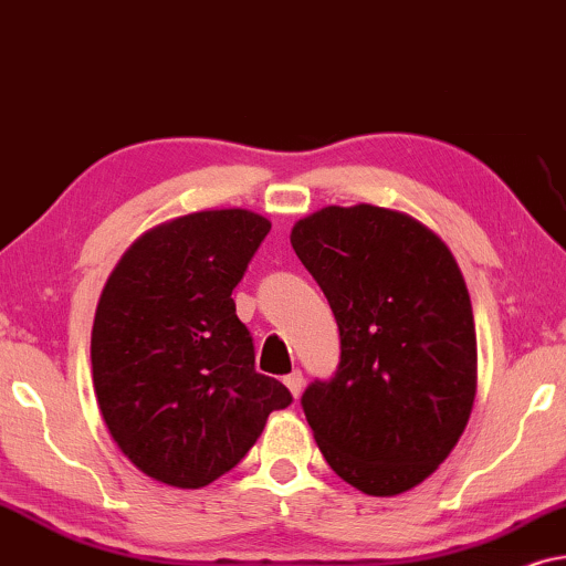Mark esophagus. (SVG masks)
Masks as SVG:
<instances>
[{
  "instance_id": "obj_1",
  "label": "esophagus",
  "mask_w": 566,
  "mask_h": 566,
  "mask_svg": "<svg viewBox=\"0 0 566 566\" xmlns=\"http://www.w3.org/2000/svg\"><path fill=\"white\" fill-rule=\"evenodd\" d=\"M284 386H287V388H290V394L297 398L300 394H303V386H305L303 373H300V370H292V373L287 375V378H284Z\"/></svg>"
}]
</instances>
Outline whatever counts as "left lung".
<instances>
[{
	"mask_svg": "<svg viewBox=\"0 0 566 566\" xmlns=\"http://www.w3.org/2000/svg\"><path fill=\"white\" fill-rule=\"evenodd\" d=\"M326 295L338 365L305 388L323 458L359 492H409L450 455L476 396V328L448 245L409 214L326 207L292 230Z\"/></svg>",
	"mask_w": 566,
	"mask_h": 566,
	"instance_id": "8db88e82",
	"label": "left lung"
}]
</instances>
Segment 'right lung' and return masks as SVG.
<instances>
[{"label":"right lung","mask_w":566,"mask_h":566,"mask_svg":"<svg viewBox=\"0 0 566 566\" xmlns=\"http://www.w3.org/2000/svg\"><path fill=\"white\" fill-rule=\"evenodd\" d=\"M248 209L170 220L134 243L105 282L93 323V386L116 446L178 489L243 461L292 394L255 373L232 290L269 235Z\"/></svg>","instance_id":"right-lung-1"}]
</instances>
